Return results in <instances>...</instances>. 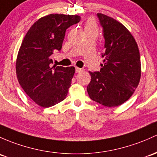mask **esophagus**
Masks as SVG:
<instances>
[{
  "instance_id": "34e87169",
  "label": "esophagus",
  "mask_w": 157,
  "mask_h": 157,
  "mask_svg": "<svg viewBox=\"0 0 157 157\" xmlns=\"http://www.w3.org/2000/svg\"><path fill=\"white\" fill-rule=\"evenodd\" d=\"M82 71V69L78 68V67H75V72H76V73H78V72H80Z\"/></svg>"
}]
</instances>
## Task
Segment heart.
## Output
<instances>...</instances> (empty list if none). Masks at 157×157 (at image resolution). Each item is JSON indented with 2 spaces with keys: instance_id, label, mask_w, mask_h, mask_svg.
<instances>
[{
  "instance_id": "b5f03b06",
  "label": "heart",
  "mask_w": 157,
  "mask_h": 157,
  "mask_svg": "<svg viewBox=\"0 0 157 157\" xmlns=\"http://www.w3.org/2000/svg\"><path fill=\"white\" fill-rule=\"evenodd\" d=\"M96 27H97V25H96V21L94 18H90L86 22L85 28H96Z\"/></svg>"
}]
</instances>
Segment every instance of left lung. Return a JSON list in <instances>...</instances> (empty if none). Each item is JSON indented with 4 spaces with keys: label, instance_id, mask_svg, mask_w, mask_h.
<instances>
[{
    "label": "left lung",
    "instance_id": "obj_1",
    "mask_svg": "<svg viewBox=\"0 0 157 157\" xmlns=\"http://www.w3.org/2000/svg\"><path fill=\"white\" fill-rule=\"evenodd\" d=\"M105 38L99 72L89 71L87 90L92 100L106 107L118 106L132 97L141 78L139 47L129 30L117 20L97 14Z\"/></svg>",
    "mask_w": 157,
    "mask_h": 157
}]
</instances>
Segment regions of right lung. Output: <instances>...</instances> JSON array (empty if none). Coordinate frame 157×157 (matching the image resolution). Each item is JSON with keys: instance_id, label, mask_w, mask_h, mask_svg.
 Returning <instances> with one entry per match:
<instances>
[{"instance_id": "1", "label": "right lung", "mask_w": 157, "mask_h": 157, "mask_svg": "<svg viewBox=\"0 0 157 157\" xmlns=\"http://www.w3.org/2000/svg\"><path fill=\"white\" fill-rule=\"evenodd\" d=\"M76 15L49 14L38 19L27 32L16 58V75L27 95L43 108L66 98L75 67L54 65L52 55L62 48L66 30L79 22Z\"/></svg>"}]
</instances>
